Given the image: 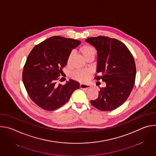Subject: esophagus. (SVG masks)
Returning a JSON list of instances; mask_svg holds the SVG:
<instances>
[{"label": "esophagus", "instance_id": "esophagus-1", "mask_svg": "<svg viewBox=\"0 0 156 156\" xmlns=\"http://www.w3.org/2000/svg\"><path fill=\"white\" fill-rule=\"evenodd\" d=\"M80 87L81 89H88L91 87V86L90 85H87V84H80Z\"/></svg>", "mask_w": 156, "mask_h": 156}]
</instances>
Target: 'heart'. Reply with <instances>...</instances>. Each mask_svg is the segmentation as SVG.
Segmentation results:
<instances>
[{"instance_id":"b5f03b06","label":"heart","mask_w":156,"mask_h":156,"mask_svg":"<svg viewBox=\"0 0 156 156\" xmlns=\"http://www.w3.org/2000/svg\"><path fill=\"white\" fill-rule=\"evenodd\" d=\"M80 51L83 57L86 59L87 57L90 56H95L96 55V49L91 45L86 44L81 46L80 49ZM72 57V53H70L68 57V63L70 62ZM90 75V72L88 70H76L73 72L71 75V77L79 82H85L88 80L89 76Z\"/></svg>"}]
</instances>
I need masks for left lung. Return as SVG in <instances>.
Listing matches in <instances>:
<instances>
[{"label": "left lung", "mask_w": 156, "mask_h": 156, "mask_svg": "<svg viewBox=\"0 0 156 156\" xmlns=\"http://www.w3.org/2000/svg\"><path fill=\"white\" fill-rule=\"evenodd\" d=\"M97 50L96 80L106 83L100 87L98 98L91 104L102 111L113 110L129 97L136 78V65L131 53L121 41L99 36L85 40Z\"/></svg>", "instance_id": "8db88e82"}]
</instances>
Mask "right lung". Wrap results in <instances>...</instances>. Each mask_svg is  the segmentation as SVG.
<instances>
[{
  "instance_id": "add662e5",
  "label": "right lung",
  "mask_w": 156,
  "mask_h": 156,
  "mask_svg": "<svg viewBox=\"0 0 156 156\" xmlns=\"http://www.w3.org/2000/svg\"><path fill=\"white\" fill-rule=\"evenodd\" d=\"M80 43V41L55 36L35 46L30 52L22 79L30 98L39 107L55 110L67 102L80 88V83L73 80L64 85L57 84V81L63 73L62 69L72 50Z\"/></svg>"
}]
</instances>
